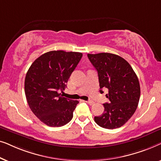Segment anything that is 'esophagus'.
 I'll list each match as a JSON object with an SVG mask.
<instances>
[{
	"instance_id": "34e87169",
	"label": "esophagus",
	"mask_w": 161,
	"mask_h": 161,
	"mask_svg": "<svg viewBox=\"0 0 161 161\" xmlns=\"http://www.w3.org/2000/svg\"><path fill=\"white\" fill-rule=\"evenodd\" d=\"M86 103H88V104H89L90 105H93L94 103V102L93 100H88V101H86Z\"/></svg>"
}]
</instances>
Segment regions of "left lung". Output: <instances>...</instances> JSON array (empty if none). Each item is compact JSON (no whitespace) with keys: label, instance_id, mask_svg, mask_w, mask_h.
<instances>
[{"label":"left lung","instance_id":"obj_1","mask_svg":"<svg viewBox=\"0 0 161 161\" xmlns=\"http://www.w3.org/2000/svg\"><path fill=\"white\" fill-rule=\"evenodd\" d=\"M97 69L100 93L108 89L106 97L109 103L103 104L104 113L94 116L99 126L115 129L124 125L135 113L139 101L141 89L138 77L126 60L109 53L88 54Z\"/></svg>","mask_w":161,"mask_h":161}]
</instances>
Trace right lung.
Wrapping results in <instances>:
<instances>
[{
    "mask_svg": "<svg viewBox=\"0 0 161 161\" xmlns=\"http://www.w3.org/2000/svg\"><path fill=\"white\" fill-rule=\"evenodd\" d=\"M83 54L53 50L35 60L26 73L25 93L31 111L49 127H61L69 122L79 103L63 97L64 90Z\"/></svg>",
    "mask_w": 161,
    "mask_h": 161,
    "instance_id": "right-lung-1",
    "label": "right lung"
}]
</instances>
